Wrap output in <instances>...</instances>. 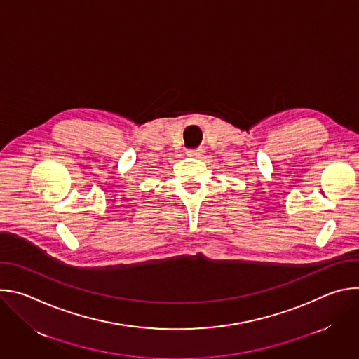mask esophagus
<instances>
[{
  "label": "esophagus",
  "instance_id": "obj_1",
  "mask_svg": "<svg viewBox=\"0 0 359 359\" xmlns=\"http://www.w3.org/2000/svg\"><path fill=\"white\" fill-rule=\"evenodd\" d=\"M187 156L193 159H203L204 156V150L203 149H194V150H187Z\"/></svg>",
  "mask_w": 359,
  "mask_h": 359
}]
</instances>
